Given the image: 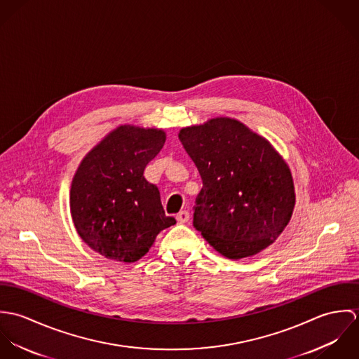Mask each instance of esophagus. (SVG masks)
<instances>
[{
	"label": "esophagus",
	"mask_w": 359,
	"mask_h": 359,
	"mask_svg": "<svg viewBox=\"0 0 359 359\" xmlns=\"http://www.w3.org/2000/svg\"><path fill=\"white\" fill-rule=\"evenodd\" d=\"M177 221H178L180 224L188 222V221H189V211H187V210L180 211V212L177 214Z\"/></svg>",
	"instance_id": "1"
}]
</instances>
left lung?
Masks as SVG:
<instances>
[{
  "label": "left lung",
  "mask_w": 359,
  "mask_h": 359,
  "mask_svg": "<svg viewBox=\"0 0 359 359\" xmlns=\"http://www.w3.org/2000/svg\"><path fill=\"white\" fill-rule=\"evenodd\" d=\"M203 188L194 226L222 256H255L282 233L294 208L290 170L271 144L229 117L180 131Z\"/></svg>",
  "instance_id": "obj_1"
}]
</instances>
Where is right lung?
I'll list each match as a JSON object with an SVG mask.
<instances>
[{
	"instance_id": "add662e5",
	"label": "right lung",
	"mask_w": 359,
	"mask_h": 359,
	"mask_svg": "<svg viewBox=\"0 0 359 359\" xmlns=\"http://www.w3.org/2000/svg\"><path fill=\"white\" fill-rule=\"evenodd\" d=\"M165 134L121 126L87 154L72 182L70 211L81 239L109 259L134 262L160 231L175 224L144 171L161 151Z\"/></svg>"
}]
</instances>
